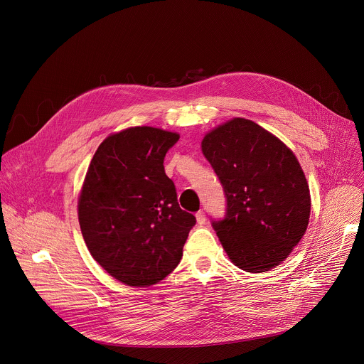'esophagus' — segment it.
<instances>
[{
	"mask_svg": "<svg viewBox=\"0 0 364 364\" xmlns=\"http://www.w3.org/2000/svg\"><path fill=\"white\" fill-rule=\"evenodd\" d=\"M196 220H198V224H205L206 223V214L203 210H199L196 213Z\"/></svg>",
	"mask_w": 364,
	"mask_h": 364,
	"instance_id": "1",
	"label": "esophagus"
}]
</instances>
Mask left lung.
<instances>
[{
	"label": "left lung",
	"mask_w": 364,
	"mask_h": 364,
	"mask_svg": "<svg viewBox=\"0 0 364 364\" xmlns=\"http://www.w3.org/2000/svg\"><path fill=\"white\" fill-rule=\"evenodd\" d=\"M202 151L227 199L225 217L211 225L231 262L251 273L282 263L303 238L311 210L309 183L293 151L242 117L208 133Z\"/></svg>",
	"instance_id": "left-lung-1"
}]
</instances>
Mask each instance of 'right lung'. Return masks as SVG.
Segmentation results:
<instances>
[{"mask_svg":"<svg viewBox=\"0 0 364 364\" xmlns=\"http://www.w3.org/2000/svg\"><path fill=\"white\" fill-rule=\"evenodd\" d=\"M179 134L137 126L106 137L78 199L84 241L119 282L147 287L181 262L193 214L179 208L164 158Z\"/></svg>","mask_w":364,"mask_h":364,"instance_id":"right-lung-1","label":"right lung"}]
</instances>
